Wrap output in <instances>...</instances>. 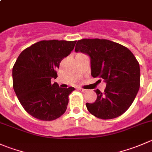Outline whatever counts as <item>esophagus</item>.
<instances>
[{"mask_svg":"<svg viewBox=\"0 0 152 152\" xmlns=\"http://www.w3.org/2000/svg\"><path fill=\"white\" fill-rule=\"evenodd\" d=\"M78 90H79V91H82V92H85V91H86V90L83 89V88H78Z\"/></svg>","mask_w":152,"mask_h":152,"instance_id":"1","label":"esophagus"}]
</instances>
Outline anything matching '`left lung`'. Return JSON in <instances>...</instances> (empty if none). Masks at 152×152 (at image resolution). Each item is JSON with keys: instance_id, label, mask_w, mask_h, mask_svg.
<instances>
[{"instance_id": "left-lung-1", "label": "left lung", "mask_w": 152, "mask_h": 152, "mask_svg": "<svg viewBox=\"0 0 152 152\" xmlns=\"http://www.w3.org/2000/svg\"><path fill=\"white\" fill-rule=\"evenodd\" d=\"M75 52L86 54L91 60V76L106 83L104 93L96 90L95 102L86 103L88 111L103 120L120 117L129 109L140 88V64L126 47L106 39H82Z\"/></svg>"}]
</instances>
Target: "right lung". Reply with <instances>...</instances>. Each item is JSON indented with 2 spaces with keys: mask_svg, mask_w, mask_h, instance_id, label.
Listing matches in <instances>:
<instances>
[{
  "mask_svg": "<svg viewBox=\"0 0 152 152\" xmlns=\"http://www.w3.org/2000/svg\"><path fill=\"white\" fill-rule=\"evenodd\" d=\"M76 42L41 41L22 51L12 68L13 88L19 102L35 118L50 121L66 111L68 96L75 88L51 83L57 78L61 59L70 54Z\"/></svg>",
  "mask_w": 152,
  "mask_h": 152,
  "instance_id": "1",
  "label": "right lung"
}]
</instances>
